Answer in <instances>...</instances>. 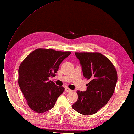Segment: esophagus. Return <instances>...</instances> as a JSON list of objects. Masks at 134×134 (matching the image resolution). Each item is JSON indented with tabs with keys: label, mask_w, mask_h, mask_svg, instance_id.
<instances>
[{
	"label": "esophagus",
	"mask_w": 134,
	"mask_h": 134,
	"mask_svg": "<svg viewBox=\"0 0 134 134\" xmlns=\"http://www.w3.org/2000/svg\"><path fill=\"white\" fill-rule=\"evenodd\" d=\"M65 90V91L67 92H71L72 91V90L68 88H67V87L65 88V90Z\"/></svg>",
	"instance_id": "1"
}]
</instances>
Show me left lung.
<instances>
[{
    "label": "left lung",
    "mask_w": 134,
    "mask_h": 134,
    "mask_svg": "<svg viewBox=\"0 0 134 134\" xmlns=\"http://www.w3.org/2000/svg\"><path fill=\"white\" fill-rule=\"evenodd\" d=\"M89 83L86 91H77L78 100L72 106L84 115L96 113L110 100L118 81L116 68L110 60L98 52H76Z\"/></svg>",
    "instance_id": "1"
}]
</instances>
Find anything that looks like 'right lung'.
<instances>
[{"instance_id":"1","label":"right lung","mask_w":134,"mask_h":134,"mask_svg":"<svg viewBox=\"0 0 134 134\" xmlns=\"http://www.w3.org/2000/svg\"><path fill=\"white\" fill-rule=\"evenodd\" d=\"M53 49L38 48L21 63L18 84L28 105L34 111L43 113L54 106L64 88L49 81L58 70L60 64L71 54Z\"/></svg>"}]
</instances>
